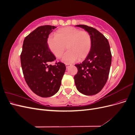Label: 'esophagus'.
<instances>
[{
  "label": "esophagus",
  "mask_w": 135,
  "mask_h": 135,
  "mask_svg": "<svg viewBox=\"0 0 135 135\" xmlns=\"http://www.w3.org/2000/svg\"><path fill=\"white\" fill-rule=\"evenodd\" d=\"M65 66H66V68H68L69 66H71V64H65Z\"/></svg>",
  "instance_id": "34e87169"
}]
</instances>
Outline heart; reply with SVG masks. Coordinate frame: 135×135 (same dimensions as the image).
<instances>
[{
    "label": "heart",
    "instance_id": "heart-1",
    "mask_svg": "<svg viewBox=\"0 0 135 135\" xmlns=\"http://www.w3.org/2000/svg\"><path fill=\"white\" fill-rule=\"evenodd\" d=\"M47 44L50 51L57 58L62 56L66 47L68 51L62 61L68 64L86 57L91 51L92 39L87 31L74 27H65L57 31L55 36H49Z\"/></svg>",
    "mask_w": 135,
    "mask_h": 135
}]
</instances>
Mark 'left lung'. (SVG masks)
<instances>
[{
    "label": "left lung",
    "mask_w": 135,
    "mask_h": 135,
    "mask_svg": "<svg viewBox=\"0 0 135 135\" xmlns=\"http://www.w3.org/2000/svg\"><path fill=\"white\" fill-rule=\"evenodd\" d=\"M88 32L92 39L89 54L82 63L75 65L76 87L85 95H96L101 91L108 80L112 64V54L108 39L96 28L84 25H76Z\"/></svg>",
    "instance_id": "obj_1"
}]
</instances>
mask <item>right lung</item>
<instances>
[{
  "label": "right lung",
  "instance_id": "obj_1",
  "mask_svg": "<svg viewBox=\"0 0 135 135\" xmlns=\"http://www.w3.org/2000/svg\"><path fill=\"white\" fill-rule=\"evenodd\" d=\"M56 26L37 27L23 40L20 59L24 78L36 95L42 97L54 95L59 90L66 70L65 65L50 64L56 59L48 48L47 39Z\"/></svg>",
  "mask_w": 135,
  "mask_h": 135
}]
</instances>
